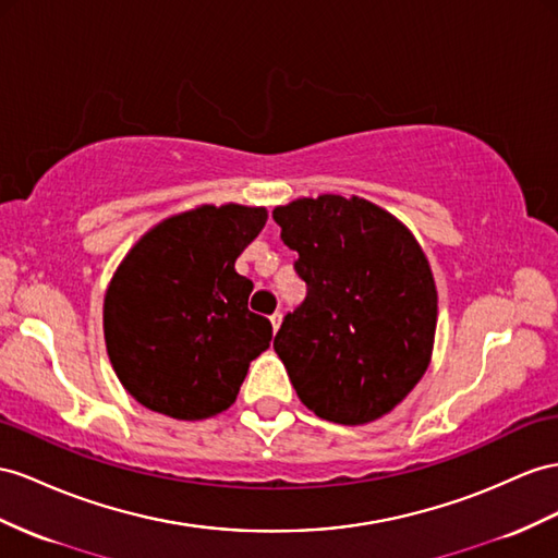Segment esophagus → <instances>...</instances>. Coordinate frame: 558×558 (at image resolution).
I'll return each instance as SVG.
<instances>
[{
  "mask_svg": "<svg viewBox=\"0 0 558 558\" xmlns=\"http://www.w3.org/2000/svg\"><path fill=\"white\" fill-rule=\"evenodd\" d=\"M280 323H282V313L280 311H276L274 316H270V325H274V332H278V327H280Z\"/></svg>",
  "mask_w": 558,
  "mask_h": 558,
  "instance_id": "esophagus-1",
  "label": "esophagus"
}]
</instances>
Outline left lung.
I'll return each mask as SVG.
<instances>
[{"label":"left lung","mask_w":558,"mask_h":558,"mask_svg":"<svg viewBox=\"0 0 558 558\" xmlns=\"http://www.w3.org/2000/svg\"><path fill=\"white\" fill-rule=\"evenodd\" d=\"M274 219L308 290L274 339L299 401L335 424L379 420L432 361L438 294L420 242L355 195L299 197Z\"/></svg>","instance_id":"obj_1"}]
</instances>
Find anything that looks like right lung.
<instances>
[{"label": "right lung", "mask_w": 558, "mask_h": 558, "mask_svg": "<svg viewBox=\"0 0 558 558\" xmlns=\"http://www.w3.org/2000/svg\"><path fill=\"white\" fill-rule=\"evenodd\" d=\"M266 207L199 205L174 214L124 256L104 299V335L122 387L174 420L228 410L274 327L247 308L235 259L266 226Z\"/></svg>", "instance_id": "obj_1"}]
</instances>
